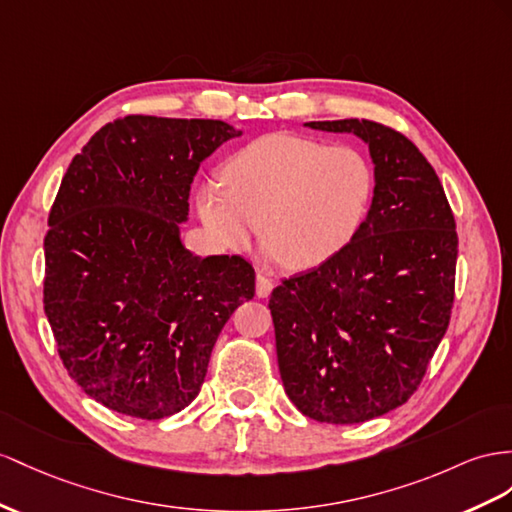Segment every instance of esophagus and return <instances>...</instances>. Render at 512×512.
Masks as SVG:
<instances>
[{"mask_svg": "<svg viewBox=\"0 0 512 512\" xmlns=\"http://www.w3.org/2000/svg\"><path fill=\"white\" fill-rule=\"evenodd\" d=\"M272 287H274L272 279H268L266 274L257 272V296H259V298H268L270 292H272Z\"/></svg>", "mask_w": 512, "mask_h": 512, "instance_id": "1", "label": "esophagus"}]
</instances>
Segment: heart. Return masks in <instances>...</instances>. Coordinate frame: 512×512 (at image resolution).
Wrapping results in <instances>:
<instances>
[{"label":"heart","instance_id":"b5f03b06","mask_svg":"<svg viewBox=\"0 0 512 512\" xmlns=\"http://www.w3.org/2000/svg\"><path fill=\"white\" fill-rule=\"evenodd\" d=\"M374 186L372 162L355 147L268 134L229 157L225 181L203 179L194 203L218 248L242 251L264 218L266 253L292 270H309L355 240Z\"/></svg>","mask_w":512,"mask_h":512}]
</instances>
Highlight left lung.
<instances>
[{
	"label": "left lung",
	"instance_id": "8db88e82",
	"mask_svg": "<svg viewBox=\"0 0 512 512\" xmlns=\"http://www.w3.org/2000/svg\"><path fill=\"white\" fill-rule=\"evenodd\" d=\"M307 127L361 138L376 186L355 240L272 290L279 372L303 415L359 424L413 396L448 331L456 222L435 168L400 131L365 119Z\"/></svg>",
	"mask_w": 512,
	"mask_h": 512
}]
</instances>
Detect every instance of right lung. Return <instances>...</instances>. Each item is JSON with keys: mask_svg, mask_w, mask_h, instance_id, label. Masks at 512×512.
I'll return each instance as SVG.
<instances>
[{"mask_svg": "<svg viewBox=\"0 0 512 512\" xmlns=\"http://www.w3.org/2000/svg\"><path fill=\"white\" fill-rule=\"evenodd\" d=\"M235 136L225 121L131 114L103 125L62 177L45 313L69 376L110 411L186 409L222 326L255 296L244 257L192 255L179 235L196 170Z\"/></svg>", "mask_w": 512, "mask_h": 512, "instance_id": "obj_1", "label": "right lung"}]
</instances>
